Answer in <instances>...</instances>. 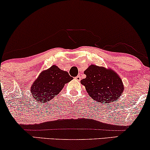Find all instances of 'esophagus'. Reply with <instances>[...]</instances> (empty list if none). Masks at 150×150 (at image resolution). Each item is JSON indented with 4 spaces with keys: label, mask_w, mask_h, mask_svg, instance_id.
Listing matches in <instances>:
<instances>
[{
    "label": "esophagus",
    "mask_w": 150,
    "mask_h": 150,
    "mask_svg": "<svg viewBox=\"0 0 150 150\" xmlns=\"http://www.w3.org/2000/svg\"><path fill=\"white\" fill-rule=\"evenodd\" d=\"M74 79L77 81H81V76H79V75L77 76L76 77L74 78Z\"/></svg>",
    "instance_id": "obj_1"
}]
</instances>
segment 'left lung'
I'll use <instances>...</instances> for the list:
<instances>
[{"label":"left lung","mask_w":150,"mask_h":150,"mask_svg":"<svg viewBox=\"0 0 150 150\" xmlns=\"http://www.w3.org/2000/svg\"><path fill=\"white\" fill-rule=\"evenodd\" d=\"M86 78L81 81L90 97L100 103H112L122 94L124 85L115 71L91 65L84 71Z\"/></svg>","instance_id":"8db88e82"}]
</instances>
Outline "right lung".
Instances as JSON below:
<instances>
[{
    "instance_id": "add662e5",
    "label": "right lung",
    "mask_w": 150,
    "mask_h": 150,
    "mask_svg": "<svg viewBox=\"0 0 150 150\" xmlns=\"http://www.w3.org/2000/svg\"><path fill=\"white\" fill-rule=\"evenodd\" d=\"M72 79L67 71L53 65L40 74L31 86V93L38 101L48 103Z\"/></svg>"
}]
</instances>
